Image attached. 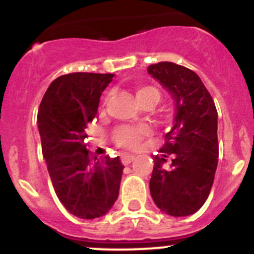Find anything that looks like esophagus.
Instances as JSON below:
<instances>
[{
    "instance_id": "obj_1",
    "label": "esophagus",
    "mask_w": 254,
    "mask_h": 254,
    "mask_svg": "<svg viewBox=\"0 0 254 254\" xmlns=\"http://www.w3.org/2000/svg\"><path fill=\"white\" fill-rule=\"evenodd\" d=\"M121 160H122L123 165H128V164H131L132 161L134 160V156H133V155H131V154H125V155H122Z\"/></svg>"
}]
</instances>
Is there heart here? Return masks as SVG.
Here are the masks:
<instances>
[{
	"label": "heart",
	"mask_w": 254,
	"mask_h": 254,
	"mask_svg": "<svg viewBox=\"0 0 254 254\" xmlns=\"http://www.w3.org/2000/svg\"><path fill=\"white\" fill-rule=\"evenodd\" d=\"M136 96L142 105L151 104L155 105L160 100L161 93L158 87L152 85H138L136 86ZM111 99V93L105 96L104 104H107ZM151 133L149 126H129L123 125L117 127L113 132L114 142L123 149H136L140 145L141 140Z\"/></svg>",
	"instance_id": "obj_1"
}]
</instances>
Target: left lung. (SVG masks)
<instances>
[{
    "mask_svg": "<svg viewBox=\"0 0 254 254\" xmlns=\"http://www.w3.org/2000/svg\"><path fill=\"white\" fill-rule=\"evenodd\" d=\"M147 72L169 90L177 109L163 155L152 156L150 192L163 212L188 216L202 207L214 183L219 160L216 107L198 75L187 67L159 62ZM169 156L171 168H165Z\"/></svg>",
    "mask_w": 254,
    "mask_h": 254,
    "instance_id": "obj_1",
    "label": "left lung"
}]
</instances>
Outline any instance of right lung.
<instances>
[{
    "label": "right lung",
    "mask_w": 254,
    "mask_h": 254,
    "mask_svg": "<svg viewBox=\"0 0 254 254\" xmlns=\"http://www.w3.org/2000/svg\"><path fill=\"white\" fill-rule=\"evenodd\" d=\"M113 73L73 72L49 85L38 111L42 151L56 194L80 219L105 215L120 193V158H96L86 150L87 127Z\"/></svg>",
    "instance_id": "right-lung-1"
}]
</instances>
